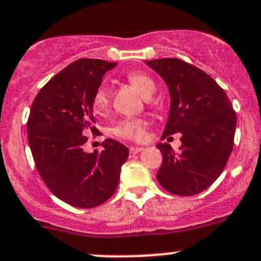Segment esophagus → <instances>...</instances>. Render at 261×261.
Returning a JSON list of instances; mask_svg holds the SVG:
<instances>
[{"label": "esophagus", "instance_id": "1", "mask_svg": "<svg viewBox=\"0 0 261 261\" xmlns=\"http://www.w3.org/2000/svg\"><path fill=\"white\" fill-rule=\"evenodd\" d=\"M144 148L142 147H131L130 148V156H135V154H138L139 152H142Z\"/></svg>", "mask_w": 261, "mask_h": 261}]
</instances>
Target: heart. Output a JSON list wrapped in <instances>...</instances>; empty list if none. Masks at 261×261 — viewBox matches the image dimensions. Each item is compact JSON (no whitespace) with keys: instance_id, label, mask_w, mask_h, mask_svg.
Returning <instances> with one entry per match:
<instances>
[{"instance_id":"heart-1","label":"heart","mask_w":261,"mask_h":261,"mask_svg":"<svg viewBox=\"0 0 261 261\" xmlns=\"http://www.w3.org/2000/svg\"><path fill=\"white\" fill-rule=\"evenodd\" d=\"M127 81L139 91L144 97H149L156 90V84L149 75L144 72L135 71L127 75ZM93 112L102 114L107 112L109 107V91L107 87H100L95 92L92 100ZM112 133L121 139L126 140H140L145 139L147 136V121L143 118H125L117 122L112 128Z\"/></svg>"}]
</instances>
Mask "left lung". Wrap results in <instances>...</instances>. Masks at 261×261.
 <instances>
[{"instance_id": "8db88e82", "label": "left lung", "mask_w": 261, "mask_h": 261, "mask_svg": "<svg viewBox=\"0 0 261 261\" xmlns=\"http://www.w3.org/2000/svg\"><path fill=\"white\" fill-rule=\"evenodd\" d=\"M164 79L170 109L163 138L182 134L179 151L168 143L156 145L163 153L159 183L170 194L192 196L220 177L233 151L236 112L226 93L203 70L178 58L145 61Z\"/></svg>"}]
</instances>
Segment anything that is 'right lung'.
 <instances>
[{
	"instance_id": "obj_1",
	"label": "right lung",
	"mask_w": 261,
	"mask_h": 261,
	"mask_svg": "<svg viewBox=\"0 0 261 261\" xmlns=\"http://www.w3.org/2000/svg\"><path fill=\"white\" fill-rule=\"evenodd\" d=\"M116 62L82 58L40 90L27 122L28 144L37 171L51 194L76 208H93L112 198L128 148L114 139L102 151L83 149L92 123V100L105 72Z\"/></svg>"
}]
</instances>
